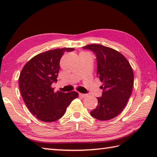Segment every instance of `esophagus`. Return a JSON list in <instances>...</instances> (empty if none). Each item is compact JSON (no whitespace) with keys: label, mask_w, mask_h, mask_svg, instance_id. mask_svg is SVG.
<instances>
[{"label":"esophagus","mask_w":157,"mask_h":157,"mask_svg":"<svg viewBox=\"0 0 157 157\" xmlns=\"http://www.w3.org/2000/svg\"><path fill=\"white\" fill-rule=\"evenodd\" d=\"M79 95L82 98H85V97L87 96L86 94H79Z\"/></svg>","instance_id":"34e87169"}]
</instances>
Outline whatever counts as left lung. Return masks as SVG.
I'll list each match as a JSON object with an SVG mask.
<instances>
[{
  "label": "left lung",
  "mask_w": 157,
  "mask_h": 157,
  "mask_svg": "<svg viewBox=\"0 0 157 157\" xmlns=\"http://www.w3.org/2000/svg\"><path fill=\"white\" fill-rule=\"evenodd\" d=\"M91 50L97 59V76L103 82L102 96L98 98L96 108L91 115L100 121H108L121 113L132 94L134 73L123 55L99 44L82 47Z\"/></svg>",
  "instance_id": "8db88e82"
}]
</instances>
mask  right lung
Masks as SVG:
<instances>
[{
	"mask_svg": "<svg viewBox=\"0 0 157 157\" xmlns=\"http://www.w3.org/2000/svg\"><path fill=\"white\" fill-rule=\"evenodd\" d=\"M71 48L40 53L25 63L20 73L19 89L30 112L39 120L54 122L63 116L68 106L78 97L75 91H54L51 85L57 81L59 62L64 52Z\"/></svg>",
	"mask_w": 157,
	"mask_h": 157,
	"instance_id": "right-lung-1",
	"label": "right lung"
}]
</instances>
